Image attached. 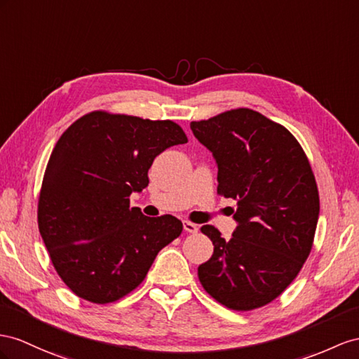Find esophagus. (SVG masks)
I'll return each mask as SVG.
<instances>
[{"mask_svg": "<svg viewBox=\"0 0 359 359\" xmlns=\"http://www.w3.org/2000/svg\"><path fill=\"white\" fill-rule=\"evenodd\" d=\"M183 229H185V231H187V232H189V233H196V232L198 231L197 224L191 223V222H183Z\"/></svg>", "mask_w": 359, "mask_h": 359, "instance_id": "obj_1", "label": "esophagus"}]
</instances>
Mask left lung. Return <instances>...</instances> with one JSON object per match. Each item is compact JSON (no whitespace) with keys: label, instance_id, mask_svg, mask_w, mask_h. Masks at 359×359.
<instances>
[{"label":"left lung","instance_id":"8db88e82","mask_svg":"<svg viewBox=\"0 0 359 359\" xmlns=\"http://www.w3.org/2000/svg\"><path fill=\"white\" fill-rule=\"evenodd\" d=\"M191 130L212 151L217 192L236 200L238 223L229 241L214 226L200 229L214 244L200 283L229 309L265 306L296 279L314 243L320 198L309 161L290 130L247 107L192 121Z\"/></svg>","mask_w":359,"mask_h":359}]
</instances>
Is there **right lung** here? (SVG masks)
<instances>
[{
	"mask_svg": "<svg viewBox=\"0 0 359 359\" xmlns=\"http://www.w3.org/2000/svg\"><path fill=\"white\" fill-rule=\"evenodd\" d=\"M185 142L170 119L104 110L79 118L59 137L43 174L38 226L54 269L76 296L98 305L127 296L182 233L180 219L145 217L128 197L149 187L156 156Z\"/></svg>",
	"mask_w": 359,
	"mask_h": 359,
	"instance_id": "obj_1",
	"label": "right lung"
}]
</instances>
